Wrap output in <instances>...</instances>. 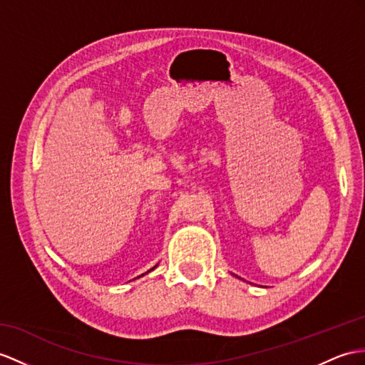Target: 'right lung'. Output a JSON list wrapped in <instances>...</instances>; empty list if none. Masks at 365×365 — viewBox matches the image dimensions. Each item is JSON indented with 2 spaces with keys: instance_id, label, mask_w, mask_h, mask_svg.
<instances>
[{
  "instance_id": "right-lung-1",
  "label": "right lung",
  "mask_w": 365,
  "mask_h": 365,
  "mask_svg": "<svg viewBox=\"0 0 365 365\" xmlns=\"http://www.w3.org/2000/svg\"><path fill=\"white\" fill-rule=\"evenodd\" d=\"M150 271H152V269H150Z\"/></svg>"
}]
</instances>
